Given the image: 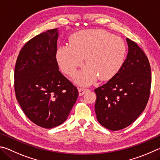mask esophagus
Returning <instances> with one entry per match:
<instances>
[{
    "instance_id": "1",
    "label": "esophagus",
    "mask_w": 160,
    "mask_h": 160,
    "mask_svg": "<svg viewBox=\"0 0 160 160\" xmlns=\"http://www.w3.org/2000/svg\"><path fill=\"white\" fill-rule=\"evenodd\" d=\"M78 94H79V96H83V94H84L86 92H87L88 91H89L88 88H78Z\"/></svg>"
}]
</instances>
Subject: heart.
Listing matches in <instances>:
<instances>
[{"mask_svg": "<svg viewBox=\"0 0 160 160\" xmlns=\"http://www.w3.org/2000/svg\"><path fill=\"white\" fill-rule=\"evenodd\" d=\"M127 46L120 37L102 30H86L70 38V43L62 45L57 50V60L65 74H75L83 64L87 67L77 76L76 82L89 85L98 78L108 80L112 78L124 64Z\"/></svg>", "mask_w": 160, "mask_h": 160, "instance_id": "b5f03b06", "label": "heart"}]
</instances>
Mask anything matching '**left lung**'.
Returning <instances> with one entry per match:
<instances>
[{"label": "left lung", "instance_id": "1", "mask_svg": "<svg viewBox=\"0 0 160 160\" xmlns=\"http://www.w3.org/2000/svg\"><path fill=\"white\" fill-rule=\"evenodd\" d=\"M128 52L122 68L108 82L95 89L97 119L111 131L127 127L146 107L151 87L149 60L135 42L127 38Z\"/></svg>", "mask_w": 160, "mask_h": 160}]
</instances>
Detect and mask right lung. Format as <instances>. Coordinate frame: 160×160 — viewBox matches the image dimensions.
<instances>
[{
  "label": "right lung",
  "mask_w": 160,
  "mask_h": 160,
  "mask_svg": "<svg viewBox=\"0 0 160 160\" xmlns=\"http://www.w3.org/2000/svg\"><path fill=\"white\" fill-rule=\"evenodd\" d=\"M58 29L46 31L25 43L16 61V98L31 121L51 128L65 121L77 100V88L59 71Z\"/></svg>",
  "instance_id": "right-lung-1"
}]
</instances>
